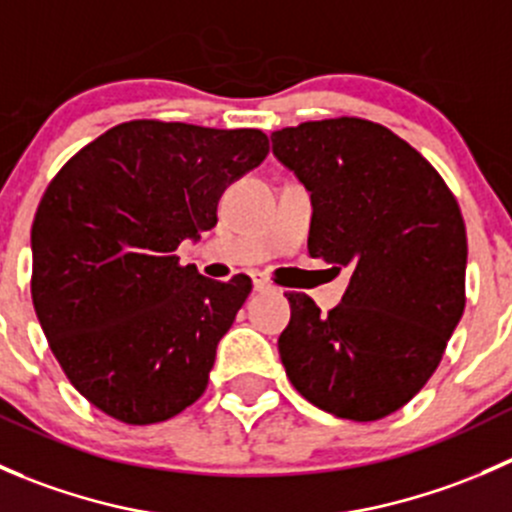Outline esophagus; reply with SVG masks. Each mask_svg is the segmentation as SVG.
Segmentation results:
<instances>
[{"label":"esophagus","instance_id":"obj_1","mask_svg":"<svg viewBox=\"0 0 512 512\" xmlns=\"http://www.w3.org/2000/svg\"><path fill=\"white\" fill-rule=\"evenodd\" d=\"M252 287H255V292H270V289H275L270 277L262 275V272H252Z\"/></svg>","mask_w":512,"mask_h":512}]
</instances>
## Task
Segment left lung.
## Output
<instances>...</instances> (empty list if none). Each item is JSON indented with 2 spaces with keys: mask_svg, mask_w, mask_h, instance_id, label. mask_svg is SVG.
Masks as SVG:
<instances>
[{
  "mask_svg": "<svg viewBox=\"0 0 512 512\" xmlns=\"http://www.w3.org/2000/svg\"><path fill=\"white\" fill-rule=\"evenodd\" d=\"M272 153L312 195L309 255L352 267L327 314L289 292L280 359L294 389L349 421L384 418L423 389L466 307V223L431 163L364 118L272 133Z\"/></svg>",
  "mask_w": 512,
  "mask_h": 512,
  "instance_id": "obj_1",
  "label": "left lung"
}]
</instances>
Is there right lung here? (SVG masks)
Listing matches in <instances>:
<instances>
[{"label":"right lung","instance_id":"1","mask_svg":"<svg viewBox=\"0 0 512 512\" xmlns=\"http://www.w3.org/2000/svg\"><path fill=\"white\" fill-rule=\"evenodd\" d=\"M270 141L257 128L128 121L56 173L32 225V299L66 379L131 426L168 421L208 389L215 349L250 277L180 265L185 237L218 223L232 180Z\"/></svg>","mask_w":512,"mask_h":512}]
</instances>
